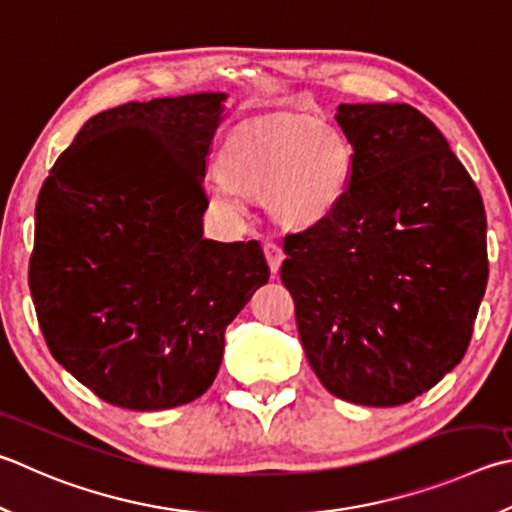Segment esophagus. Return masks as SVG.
<instances>
[{
    "label": "esophagus",
    "instance_id": "obj_1",
    "mask_svg": "<svg viewBox=\"0 0 512 512\" xmlns=\"http://www.w3.org/2000/svg\"><path fill=\"white\" fill-rule=\"evenodd\" d=\"M264 255H266L268 266H271V273L275 275L277 271H280V264H282V259H284L282 246L275 244V241H266V244H264Z\"/></svg>",
    "mask_w": 512,
    "mask_h": 512
}]
</instances>
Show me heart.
<instances>
[{"label":"heart","mask_w":512,"mask_h":512,"mask_svg":"<svg viewBox=\"0 0 512 512\" xmlns=\"http://www.w3.org/2000/svg\"><path fill=\"white\" fill-rule=\"evenodd\" d=\"M208 197L230 212L244 194L264 197L275 219L313 226L336 210L353 174V152L336 127L311 118H266L241 125L219 156Z\"/></svg>","instance_id":"obj_1"}]
</instances>
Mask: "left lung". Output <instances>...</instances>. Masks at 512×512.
Listing matches in <instances>:
<instances>
[{
	"mask_svg": "<svg viewBox=\"0 0 512 512\" xmlns=\"http://www.w3.org/2000/svg\"><path fill=\"white\" fill-rule=\"evenodd\" d=\"M353 174L331 215L284 237L282 282L320 383L394 407L459 365L488 282L486 210L430 118L338 105Z\"/></svg>",
	"mask_w": 512,
	"mask_h": 512,
	"instance_id": "1",
	"label": "left lung"
}]
</instances>
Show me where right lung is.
<instances>
[{"label":"right lung","instance_id":"obj_1","mask_svg":"<svg viewBox=\"0 0 512 512\" xmlns=\"http://www.w3.org/2000/svg\"><path fill=\"white\" fill-rule=\"evenodd\" d=\"M226 98L100 111L37 197V322L53 358L116 407L199 398L224 358L226 327L271 275L257 241L203 237V176Z\"/></svg>","mask_w":512,"mask_h":512}]
</instances>
